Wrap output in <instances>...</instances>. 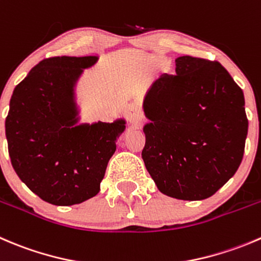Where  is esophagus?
Segmentation results:
<instances>
[{
  "instance_id": "34e87169",
  "label": "esophagus",
  "mask_w": 261,
  "mask_h": 261,
  "mask_svg": "<svg viewBox=\"0 0 261 261\" xmlns=\"http://www.w3.org/2000/svg\"><path fill=\"white\" fill-rule=\"evenodd\" d=\"M127 117L131 125L135 126V127H139V126H141V123H143V115H141V111L139 106L133 105L128 108Z\"/></svg>"
}]
</instances>
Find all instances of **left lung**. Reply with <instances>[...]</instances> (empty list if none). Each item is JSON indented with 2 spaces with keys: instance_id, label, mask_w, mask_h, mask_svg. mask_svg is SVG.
Masks as SVG:
<instances>
[{
  "instance_id": "obj_1",
  "label": "left lung",
  "mask_w": 261,
  "mask_h": 261,
  "mask_svg": "<svg viewBox=\"0 0 261 261\" xmlns=\"http://www.w3.org/2000/svg\"><path fill=\"white\" fill-rule=\"evenodd\" d=\"M143 110L141 156L162 194L203 200L236 173L249 121L244 92L221 63L176 58V75L154 82Z\"/></svg>"
}]
</instances>
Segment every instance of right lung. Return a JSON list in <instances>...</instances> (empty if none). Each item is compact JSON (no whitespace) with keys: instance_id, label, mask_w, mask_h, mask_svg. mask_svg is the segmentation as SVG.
<instances>
[{"instance_id":"obj_1","label":"right lung","mask_w":261,"mask_h":261,"mask_svg":"<svg viewBox=\"0 0 261 261\" xmlns=\"http://www.w3.org/2000/svg\"><path fill=\"white\" fill-rule=\"evenodd\" d=\"M97 56L43 60L16 85L5 122L11 164L42 200L74 205L99 192L123 118L80 123L75 87Z\"/></svg>"}]
</instances>
